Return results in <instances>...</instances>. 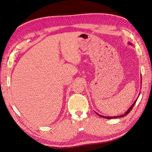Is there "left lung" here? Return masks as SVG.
Segmentation results:
<instances>
[{
  "instance_id": "8db88e82",
  "label": "left lung",
  "mask_w": 152,
  "mask_h": 152,
  "mask_svg": "<svg viewBox=\"0 0 152 152\" xmlns=\"http://www.w3.org/2000/svg\"><path fill=\"white\" fill-rule=\"evenodd\" d=\"M128 44H129V45H132V44L131 42H129ZM138 97H139V96H138ZM137 99L135 101V102H134V103H133V104H132L131 106V107H130L129 108V109L127 110V111H126L125 113H124L123 115H119V116L107 117V116H103V115H99V114H98V113H97V114L98 115H99V117H103V118H110V119H111V118H118V117H124V116H126L128 113H129V112H130L131 111V110H132V109L133 107H134V105L135 104V103H136V102Z\"/></svg>"
}]
</instances>
